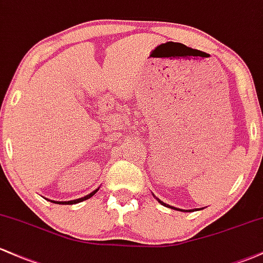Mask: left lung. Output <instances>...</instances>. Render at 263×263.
<instances>
[{
	"mask_svg": "<svg viewBox=\"0 0 263 263\" xmlns=\"http://www.w3.org/2000/svg\"><path fill=\"white\" fill-rule=\"evenodd\" d=\"M158 202H160V203H161V204H163V206H167V207H170V206H168V204L163 203V202H161V201H158ZM171 209H175V207H171ZM175 210H176V209H175Z\"/></svg>",
	"mask_w": 263,
	"mask_h": 263,
	"instance_id": "1",
	"label": "left lung"
}]
</instances>
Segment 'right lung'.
<instances>
[{
  "label": "right lung",
  "mask_w": 263,
  "mask_h": 263,
  "mask_svg": "<svg viewBox=\"0 0 263 263\" xmlns=\"http://www.w3.org/2000/svg\"><path fill=\"white\" fill-rule=\"evenodd\" d=\"M97 191H99V189H97V190H95L93 192H91V193H89V195L85 196V197H82V198H79V200L67 201V202H57V201H51V202H54V203H59V204H73V203H79V202H82V201L87 200V198H89V197H92V196H93L95 193H96ZM48 201H50V200H48Z\"/></svg>",
  "instance_id": "add662e5"
}]
</instances>
